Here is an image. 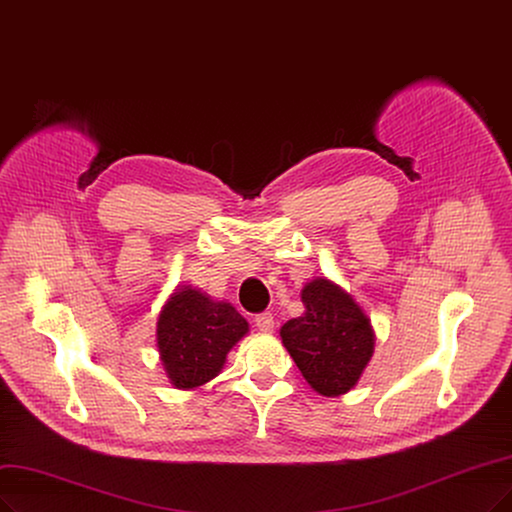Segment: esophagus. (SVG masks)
<instances>
[{
    "instance_id": "1",
    "label": "esophagus",
    "mask_w": 512,
    "mask_h": 512,
    "mask_svg": "<svg viewBox=\"0 0 512 512\" xmlns=\"http://www.w3.org/2000/svg\"><path fill=\"white\" fill-rule=\"evenodd\" d=\"M255 327H257L261 333H272V331H274V316H272L270 312L257 314V316H255Z\"/></svg>"
}]
</instances>
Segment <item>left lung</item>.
Here are the masks:
<instances>
[{
	"label": "left lung",
	"mask_w": 512,
	"mask_h": 512,
	"mask_svg": "<svg viewBox=\"0 0 512 512\" xmlns=\"http://www.w3.org/2000/svg\"><path fill=\"white\" fill-rule=\"evenodd\" d=\"M301 301L306 312L282 325V344L318 394L350 392L373 356L371 320L350 293L327 278L310 280Z\"/></svg>",
	"instance_id": "left-lung-1"
}]
</instances>
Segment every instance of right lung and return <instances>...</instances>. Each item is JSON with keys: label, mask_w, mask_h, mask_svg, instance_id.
Segmentation results:
<instances>
[{"label": "right lung", "mask_w": 512, "mask_h": 512, "mask_svg": "<svg viewBox=\"0 0 512 512\" xmlns=\"http://www.w3.org/2000/svg\"><path fill=\"white\" fill-rule=\"evenodd\" d=\"M249 333V323L227 301L198 289L181 287L168 297L158 316V352L170 384L194 390L211 382L225 356Z\"/></svg>", "instance_id": "obj_1"}]
</instances>
